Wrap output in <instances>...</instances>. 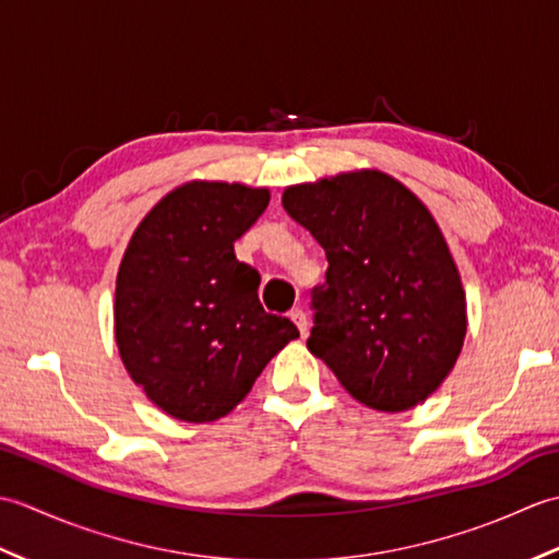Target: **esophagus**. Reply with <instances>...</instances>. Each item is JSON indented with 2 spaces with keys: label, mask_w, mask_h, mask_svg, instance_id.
<instances>
[{
  "label": "esophagus",
  "mask_w": 559,
  "mask_h": 559,
  "mask_svg": "<svg viewBox=\"0 0 559 559\" xmlns=\"http://www.w3.org/2000/svg\"><path fill=\"white\" fill-rule=\"evenodd\" d=\"M290 319L295 322V326H298L300 336L305 338L307 336V329H310V322H307V314L300 310V307H295V310L290 312Z\"/></svg>",
  "instance_id": "34e87169"
}]
</instances>
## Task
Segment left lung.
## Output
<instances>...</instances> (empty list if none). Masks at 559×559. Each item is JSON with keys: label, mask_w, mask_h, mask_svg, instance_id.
<instances>
[{"label": "left lung", "mask_w": 559, "mask_h": 559, "mask_svg": "<svg viewBox=\"0 0 559 559\" xmlns=\"http://www.w3.org/2000/svg\"><path fill=\"white\" fill-rule=\"evenodd\" d=\"M281 201L329 259L307 348L365 406H418L454 370L468 326L432 213L406 185L367 168L286 187Z\"/></svg>", "instance_id": "left-lung-1"}]
</instances>
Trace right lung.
I'll return each instance as SVG.
<instances>
[{
  "label": "right lung",
  "mask_w": 559,
  "mask_h": 559,
  "mask_svg": "<svg viewBox=\"0 0 559 559\" xmlns=\"http://www.w3.org/2000/svg\"><path fill=\"white\" fill-rule=\"evenodd\" d=\"M266 187L192 180L153 206L129 240L115 288V341L134 384L185 423L240 403L300 331L264 312L259 273L235 240L269 206Z\"/></svg>",
  "instance_id": "add662e5"
}]
</instances>
